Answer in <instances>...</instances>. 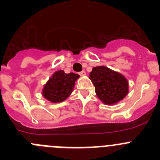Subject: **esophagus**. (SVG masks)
<instances>
[{
	"mask_svg": "<svg viewBox=\"0 0 160 160\" xmlns=\"http://www.w3.org/2000/svg\"><path fill=\"white\" fill-rule=\"evenodd\" d=\"M79 75L80 76H85L86 75V72L84 71V70H82V71H81V72H79Z\"/></svg>",
	"mask_w": 160,
	"mask_h": 160,
	"instance_id": "1",
	"label": "esophagus"
}]
</instances>
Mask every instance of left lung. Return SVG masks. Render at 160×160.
Instances as JSON below:
<instances>
[{
  "label": "left lung",
  "mask_w": 160,
  "mask_h": 160,
  "mask_svg": "<svg viewBox=\"0 0 160 160\" xmlns=\"http://www.w3.org/2000/svg\"><path fill=\"white\" fill-rule=\"evenodd\" d=\"M89 78L95 87L98 98L107 105L115 104L128 94V82L126 78L108 67H94Z\"/></svg>",
  "instance_id": "8db88e82"
}]
</instances>
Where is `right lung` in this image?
Masks as SVG:
<instances>
[{"label": "right lung", "mask_w": 160, "mask_h": 160, "mask_svg": "<svg viewBox=\"0 0 160 160\" xmlns=\"http://www.w3.org/2000/svg\"><path fill=\"white\" fill-rule=\"evenodd\" d=\"M78 78L79 75L76 73H66L63 70L56 71L44 86L42 95L51 102L64 101L72 93Z\"/></svg>", "instance_id": "right-lung-1"}]
</instances>
